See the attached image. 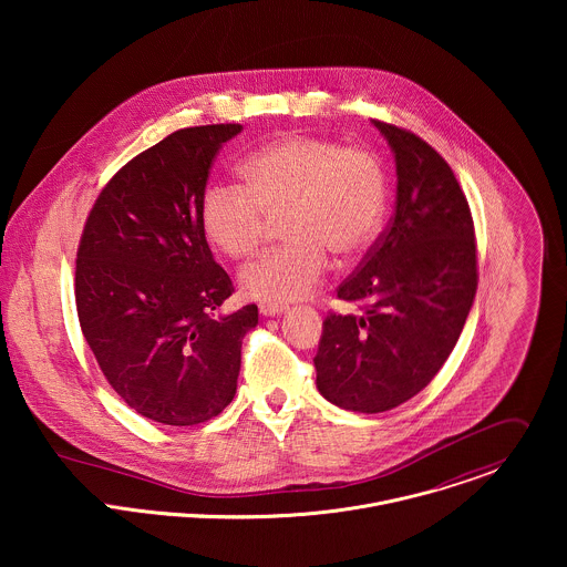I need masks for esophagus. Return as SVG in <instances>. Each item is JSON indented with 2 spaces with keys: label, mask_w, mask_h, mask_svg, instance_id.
I'll use <instances>...</instances> for the list:
<instances>
[{
  "label": "esophagus",
  "mask_w": 567,
  "mask_h": 567,
  "mask_svg": "<svg viewBox=\"0 0 567 567\" xmlns=\"http://www.w3.org/2000/svg\"><path fill=\"white\" fill-rule=\"evenodd\" d=\"M259 312H261V317H277V315L286 312V306H275V303H261V306H259Z\"/></svg>",
  "instance_id": "34e87169"
}]
</instances>
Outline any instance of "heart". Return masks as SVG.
Listing matches in <instances>:
<instances>
[{
	"instance_id": "heart-1",
	"label": "heart",
	"mask_w": 567,
	"mask_h": 567,
	"mask_svg": "<svg viewBox=\"0 0 567 567\" xmlns=\"http://www.w3.org/2000/svg\"><path fill=\"white\" fill-rule=\"evenodd\" d=\"M244 185L214 183L200 205V223L227 257L257 250L272 220L286 244L264 252L240 272L248 299L286 306L310 297L338 257L362 252L380 231L386 183L380 162L362 148L284 135L244 159Z\"/></svg>"
}]
</instances>
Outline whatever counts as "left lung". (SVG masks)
I'll return each instance as SVG.
<instances>
[{
    "label": "left lung",
    "mask_w": 567,
    "mask_h": 567,
    "mask_svg": "<svg viewBox=\"0 0 567 567\" xmlns=\"http://www.w3.org/2000/svg\"><path fill=\"white\" fill-rule=\"evenodd\" d=\"M373 126L395 159V214L338 288L362 312L329 315L315 355L319 393L355 412L391 410L432 382L478 286L474 220L452 167L410 131Z\"/></svg>",
    "instance_id": "obj_1"
}]
</instances>
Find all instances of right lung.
Listing matches in <instances>:
<instances>
[{
	"mask_svg": "<svg viewBox=\"0 0 567 567\" xmlns=\"http://www.w3.org/2000/svg\"><path fill=\"white\" fill-rule=\"evenodd\" d=\"M240 124L167 135L100 192L76 259L82 333L115 393L163 425H196L236 398L257 306L223 315L234 284L200 223L207 176Z\"/></svg>",
	"mask_w": 567,
	"mask_h": 567,
	"instance_id": "right-lung-1",
	"label": "right lung"
}]
</instances>
